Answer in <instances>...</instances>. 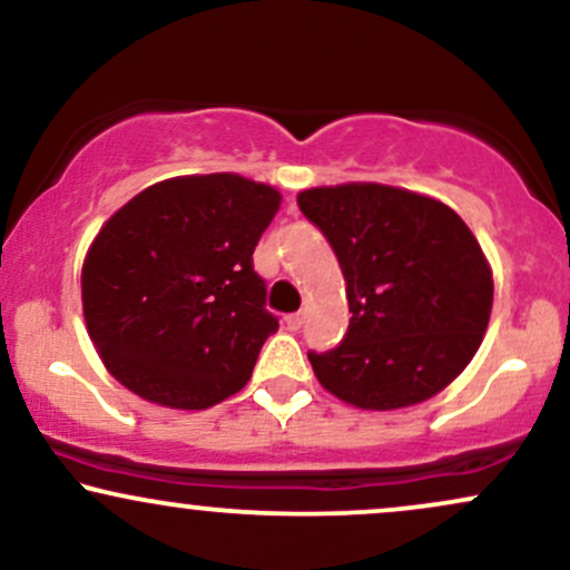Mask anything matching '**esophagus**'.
I'll list each match as a JSON object with an SVG mask.
<instances>
[{
	"instance_id": "1",
	"label": "esophagus",
	"mask_w": 570,
	"mask_h": 570,
	"mask_svg": "<svg viewBox=\"0 0 570 570\" xmlns=\"http://www.w3.org/2000/svg\"><path fill=\"white\" fill-rule=\"evenodd\" d=\"M284 324L289 332H299V326L305 324V313H289V316L284 318Z\"/></svg>"
}]
</instances>
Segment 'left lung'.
<instances>
[{
  "instance_id": "obj_1",
  "label": "left lung",
  "mask_w": 570,
  "mask_h": 570,
  "mask_svg": "<svg viewBox=\"0 0 570 570\" xmlns=\"http://www.w3.org/2000/svg\"><path fill=\"white\" fill-rule=\"evenodd\" d=\"M299 208L326 235L353 313L335 351L307 353L318 383L358 410H402L466 370L493 311V271L450 206L377 181L311 187Z\"/></svg>"
}]
</instances>
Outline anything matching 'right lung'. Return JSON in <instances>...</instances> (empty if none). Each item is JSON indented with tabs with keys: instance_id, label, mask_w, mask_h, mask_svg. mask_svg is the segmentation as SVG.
Listing matches in <instances>:
<instances>
[{
	"instance_id": "1",
	"label": "right lung",
	"mask_w": 570,
	"mask_h": 570,
	"mask_svg": "<svg viewBox=\"0 0 570 570\" xmlns=\"http://www.w3.org/2000/svg\"><path fill=\"white\" fill-rule=\"evenodd\" d=\"M276 187L189 174L141 189L104 222L82 263V316L115 381L160 407L238 394L278 322L252 254Z\"/></svg>"
}]
</instances>
